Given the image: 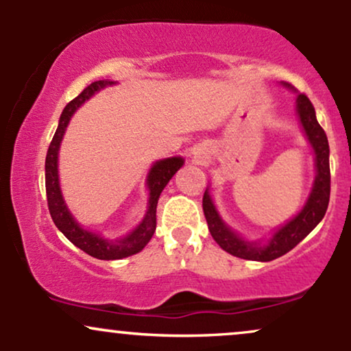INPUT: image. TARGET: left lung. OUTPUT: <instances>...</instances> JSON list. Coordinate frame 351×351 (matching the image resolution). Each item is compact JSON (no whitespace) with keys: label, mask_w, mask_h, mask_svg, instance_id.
I'll use <instances>...</instances> for the list:
<instances>
[{"label":"left lung","mask_w":351,"mask_h":351,"mask_svg":"<svg viewBox=\"0 0 351 351\" xmlns=\"http://www.w3.org/2000/svg\"><path fill=\"white\" fill-rule=\"evenodd\" d=\"M287 86V84H285ZM291 87V86H287ZM297 112H299L302 127H304L305 135H307L308 142L312 143L313 150H315V167L317 176L313 189L310 193V198L305 204L304 209L289 221L284 228L274 234L271 243L267 245H257L256 243H247V241L241 239L234 232L229 229L226 224L221 221L217 215L215 204L209 198L208 191L203 196V211L206 216L208 229L211 232L213 239L216 241L224 251L232 254V256L241 257V259L247 261H269L277 259V257L284 256L289 251H292L297 244L304 239L305 236L312 231L325 216L330 201V165H328V140L325 135L324 128L317 122L315 108L312 102L305 94L297 95Z\"/></svg>","instance_id":"8db88e82"}]
</instances>
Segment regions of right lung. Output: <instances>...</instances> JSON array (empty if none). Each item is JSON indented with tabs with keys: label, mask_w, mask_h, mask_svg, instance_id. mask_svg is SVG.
Segmentation results:
<instances>
[{
	"label": "right lung",
	"mask_w": 351,
	"mask_h": 351,
	"mask_svg": "<svg viewBox=\"0 0 351 351\" xmlns=\"http://www.w3.org/2000/svg\"><path fill=\"white\" fill-rule=\"evenodd\" d=\"M114 84L112 80H95L90 86H87L75 99H72L66 107H64L62 114H60L58 130H56L52 142L49 145V150L46 155V195H47V208H49L51 217L54 224L62 232L72 244L77 245L80 251H84L88 256L95 257V259L102 261H115L123 259V257L134 256V254L140 252L148 241L152 239L153 232L156 229V204H158V198L162 195L163 188L167 186L168 181L171 176L180 170L183 165V158L180 156H173V158L160 160L153 165L150 175H148V189H150V198H148V211L145 219L142 221L138 228L128 236L122 237L117 241H107L102 239L99 234L86 231L79 226L67 211L66 204H64L62 195H60L59 188V176H58V153L59 145L62 140L64 132H66L67 123H69L72 114L82 106L88 97L95 94L99 88L110 86Z\"/></svg>",
	"instance_id": "1"
}]
</instances>
